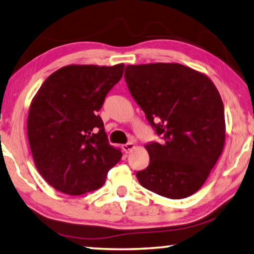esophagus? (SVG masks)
<instances>
[{
    "label": "esophagus",
    "mask_w": 254,
    "mask_h": 254,
    "mask_svg": "<svg viewBox=\"0 0 254 254\" xmlns=\"http://www.w3.org/2000/svg\"><path fill=\"white\" fill-rule=\"evenodd\" d=\"M134 148H135V144L132 142H129V143L123 145V151L125 153H129L131 149H134Z\"/></svg>",
    "instance_id": "34e87169"
}]
</instances>
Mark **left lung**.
I'll list each match as a JSON object with an SVG mask.
<instances>
[{
	"label": "left lung",
	"mask_w": 254,
	"mask_h": 254,
	"mask_svg": "<svg viewBox=\"0 0 254 254\" xmlns=\"http://www.w3.org/2000/svg\"><path fill=\"white\" fill-rule=\"evenodd\" d=\"M131 97L164 142L145 145L149 164L136 173L144 188L182 199L201 188L225 145L218 90L201 72L178 63L127 65Z\"/></svg>",
	"instance_id": "1"
}]
</instances>
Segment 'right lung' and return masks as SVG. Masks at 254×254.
Returning <instances> with one entry per match:
<instances>
[{
	"label": "right lung",
	"mask_w": 254,
	"mask_h": 254,
	"mask_svg": "<svg viewBox=\"0 0 254 254\" xmlns=\"http://www.w3.org/2000/svg\"><path fill=\"white\" fill-rule=\"evenodd\" d=\"M114 66L67 65L46 78L28 112L27 132L36 168L53 188L78 196L105 185L122 159L98 115L124 73Z\"/></svg>",
	"instance_id": "add662e5"
}]
</instances>
